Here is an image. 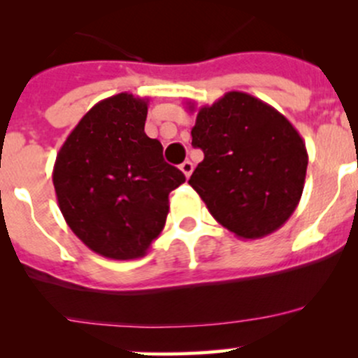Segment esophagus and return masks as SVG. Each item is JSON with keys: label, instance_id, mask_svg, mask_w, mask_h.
<instances>
[{"label": "esophagus", "instance_id": "obj_1", "mask_svg": "<svg viewBox=\"0 0 358 358\" xmlns=\"http://www.w3.org/2000/svg\"><path fill=\"white\" fill-rule=\"evenodd\" d=\"M180 169H182L183 175H185L187 178H189V176L192 175V171H194V164L190 161H183L182 164H180Z\"/></svg>", "mask_w": 358, "mask_h": 358}]
</instances>
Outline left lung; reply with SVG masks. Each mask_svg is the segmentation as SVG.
<instances>
[{
	"label": "left lung",
	"mask_w": 358,
	"mask_h": 358,
	"mask_svg": "<svg viewBox=\"0 0 358 358\" xmlns=\"http://www.w3.org/2000/svg\"><path fill=\"white\" fill-rule=\"evenodd\" d=\"M192 145L204 159L189 183L220 225L239 239H262L289 220L301 199L308 154L279 110L249 93H225L199 107Z\"/></svg>",
	"instance_id": "8db88e82"
}]
</instances>
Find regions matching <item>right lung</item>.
Wrapping results in <instances>:
<instances>
[{
    "instance_id": "right-lung-1",
    "label": "right lung",
    "mask_w": 358,
    "mask_h": 358,
    "mask_svg": "<svg viewBox=\"0 0 358 358\" xmlns=\"http://www.w3.org/2000/svg\"><path fill=\"white\" fill-rule=\"evenodd\" d=\"M149 99L117 93L92 107L57 154L53 187L72 232L110 259L145 256L185 182L145 135Z\"/></svg>"
}]
</instances>
